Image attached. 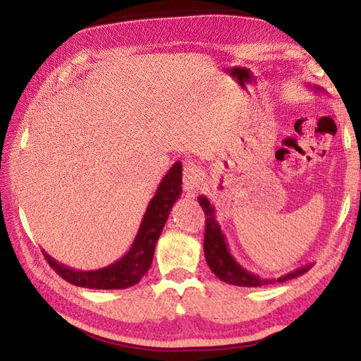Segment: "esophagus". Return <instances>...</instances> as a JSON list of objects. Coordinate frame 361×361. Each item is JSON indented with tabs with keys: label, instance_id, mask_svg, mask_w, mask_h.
<instances>
[{
	"label": "esophagus",
	"instance_id": "esophagus-1",
	"mask_svg": "<svg viewBox=\"0 0 361 361\" xmlns=\"http://www.w3.org/2000/svg\"><path fill=\"white\" fill-rule=\"evenodd\" d=\"M202 169L195 164H187L183 167V190L188 194L197 192L202 185Z\"/></svg>",
	"mask_w": 361,
	"mask_h": 361
}]
</instances>
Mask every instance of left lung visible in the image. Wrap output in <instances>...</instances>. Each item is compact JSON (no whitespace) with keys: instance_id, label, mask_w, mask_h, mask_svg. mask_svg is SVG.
Here are the masks:
<instances>
[{"instance_id":"1","label":"left lung","mask_w":361,"mask_h":361,"mask_svg":"<svg viewBox=\"0 0 361 361\" xmlns=\"http://www.w3.org/2000/svg\"><path fill=\"white\" fill-rule=\"evenodd\" d=\"M312 87V85H309ZM312 89L316 93H324V89L321 87L314 85ZM200 206L203 207V212L206 216V228H204V241H203V250H204V257L207 265L212 269L214 274L228 283V285H235V286H245V288H257V286H267L272 285V283H283L292 280L295 277H300L305 274L310 268L312 264L302 265L297 268L295 271L288 272L285 276H280L279 279H264L259 277L253 272L247 271L241 265L238 264L235 257L231 255L228 251L227 243H226V236L221 232V227L215 220V209L211 204V202L207 200L204 195H199L197 197Z\"/></svg>"}]
</instances>
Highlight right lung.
<instances>
[{"label":"right lung","mask_w":361,"mask_h":361,"mask_svg":"<svg viewBox=\"0 0 361 361\" xmlns=\"http://www.w3.org/2000/svg\"><path fill=\"white\" fill-rule=\"evenodd\" d=\"M182 194V164H173L147 204L138 233L128 253L114 264L94 271H78L52 259L45 250L43 256L57 274L75 286L89 289H126L137 285L149 271L158 238L167 223L171 207Z\"/></svg>","instance_id":"add662e5"}]
</instances>
